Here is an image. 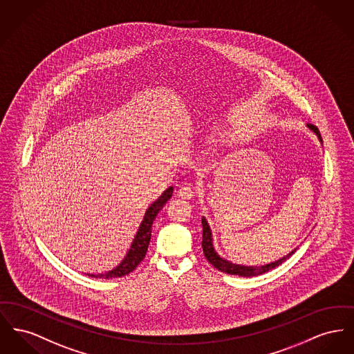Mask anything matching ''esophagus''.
Segmentation results:
<instances>
[{
    "label": "esophagus",
    "mask_w": 354,
    "mask_h": 354,
    "mask_svg": "<svg viewBox=\"0 0 354 354\" xmlns=\"http://www.w3.org/2000/svg\"><path fill=\"white\" fill-rule=\"evenodd\" d=\"M194 187L189 186V185H185V186H180L178 188V195L183 199H191L194 196Z\"/></svg>",
    "instance_id": "esophagus-1"
}]
</instances>
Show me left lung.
Masks as SVG:
<instances>
[{
    "mask_svg": "<svg viewBox=\"0 0 354 354\" xmlns=\"http://www.w3.org/2000/svg\"><path fill=\"white\" fill-rule=\"evenodd\" d=\"M308 128L313 131L318 140L322 143V138H321V133L318 131V128L315 125L308 124ZM202 226H203V239H202V248H203V252H205V257L207 259L208 262L219 271L222 272H226V274H231V275H239V277H255V275H261L263 272H268L269 270H272L274 268L279 266L281 263H283L286 259H289L291 255L295 252V250H291L290 252L288 255H285L283 258L275 261V262H271L268 265H263V266H243V265H236V263H232L227 259L222 258L221 255H218V252L214 249V245H212V234H211V229L208 226L207 221L206 218L203 216L202 218Z\"/></svg>",
    "mask_w": 354,
    "mask_h": 354,
    "instance_id": "8db88e82",
    "label": "left lung"
}]
</instances>
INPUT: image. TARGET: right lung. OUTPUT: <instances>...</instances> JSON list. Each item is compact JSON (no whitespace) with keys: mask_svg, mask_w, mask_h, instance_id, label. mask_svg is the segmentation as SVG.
Segmentation results:
<instances>
[{"mask_svg":"<svg viewBox=\"0 0 354 354\" xmlns=\"http://www.w3.org/2000/svg\"><path fill=\"white\" fill-rule=\"evenodd\" d=\"M174 187H168L166 191L148 207L145 214V218L139 226V230L133 238V242L131 245V249L128 250L124 259L111 271L102 272V274H88L89 277L95 278H103V279H109V278H119L128 275L129 272L135 270L138 265L145 259L146 257L147 249L149 245L151 239V231H152V223L159 214V211L163 208L169 198L172 196Z\"/></svg>","mask_w":354,"mask_h":354,"instance_id":"right-lung-1","label":"right lung"}]
</instances>
